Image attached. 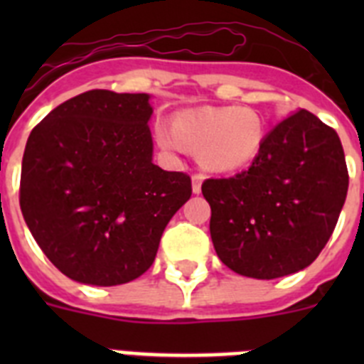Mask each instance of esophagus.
<instances>
[{"instance_id": "esophagus-1", "label": "esophagus", "mask_w": 364, "mask_h": 364, "mask_svg": "<svg viewBox=\"0 0 364 364\" xmlns=\"http://www.w3.org/2000/svg\"><path fill=\"white\" fill-rule=\"evenodd\" d=\"M202 182H204V175L202 173H195L193 175V193L198 195L202 191Z\"/></svg>"}]
</instances>
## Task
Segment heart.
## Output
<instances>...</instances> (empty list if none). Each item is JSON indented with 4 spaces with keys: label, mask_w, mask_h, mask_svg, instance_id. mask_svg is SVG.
<instances>
[{
    "label": "heart",
    "mask_w": 364,
    "mask_h": 364,
    "mask_svg": "<svg viewBox=\"0 0 364 364\" xmlns=\"http://www.w3.org/2000/svg\"><path fill=\"white\" fill-rule=\"evenodd\" d=\"M156 125V140L166 151L197 149L205 171L235 173L252 166L266 144V122L253 107H198L175 114L171 124Z\"/></svg>",
    "instance_id": "heart-1"
}]
</instances>
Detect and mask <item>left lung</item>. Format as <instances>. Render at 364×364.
Returning a JSON list of instances; mask_svg holds the SVG:
<instances>
[{
	"instance_id": "obj_1",
	"label": "left lung",
	"mask_w": 364,
	"mask_h": 364,
	"mask_svg": "<svg viewBox=\"0 0 364 364\" xmlns=\"http://www.w3.org/2000/svg\"><path fill=\"white\" fill-rule=\"evenodd\" d=\"M346 191L339 136L301 109L266 134L246 171L202 184L215 252L246 277L269 281L301 272L332 237Z\"/></svg>"
}]
</instances>
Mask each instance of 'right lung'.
Wrapping results in <instances>:
<instances>
[{"label":"right lung","instance_id":"obj_1","mask_svg":"<svg viewBox=\"0 0 364 364\" xmlns=\"http://www.w3.org/2000/svg\"><path fill=\"white\" fill-rule=\"evenodd\" d=\"M149 95L95 89L67 100L32 129L19 205L32 237L82 284L134 281L191 197L186 173L153 164Z\"/></svg>","mask_w":364,"mask_h":364}]
</instances>
